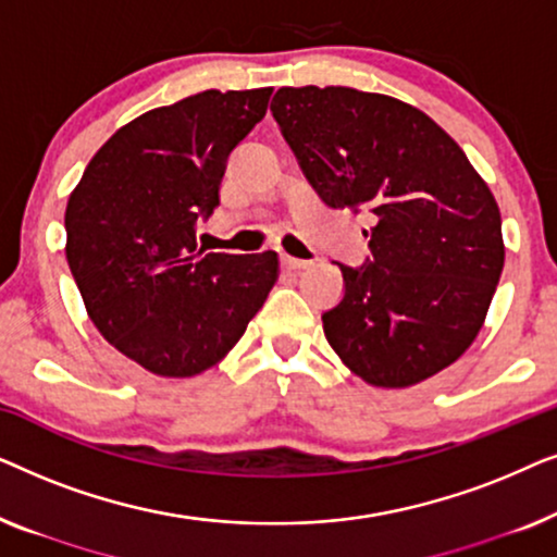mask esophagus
I'll use <instances>...</instances> for the list:
<instances>
[{
	"instance_id": "1",
	"label": "esophagus",
	"mask_w": 557,
	"mask_h": 557,
	"mask_svg": "<svg viewBox=\"0 0 557 557\" xmlns=\"http://www.w3.org/2000/svg\"><path fill=\"white\" fill-rule=\"evenodd\" d=\"M281 263H284L286 269H292V271H301V269H309V265H311V261H301V258H292L286 253H281Z\"/></svg>"
}]
</instances>
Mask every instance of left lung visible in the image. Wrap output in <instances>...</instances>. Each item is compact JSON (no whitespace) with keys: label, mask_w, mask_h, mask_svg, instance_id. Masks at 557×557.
I'll return each mask as SVG.
<instances>
[{"label":"left lung","mask_w":557,"mask_h":557,"mask_svg":"<svg viewBox=\"0 0 557 557\" xmlns=\"http://www.w3.org/2000/svg\"><path fill=\"white\" fill-rule=\"evenodd\" d=\"M271 113L304 177L334 210L370 212V258L339 263L324 334L364 383L408 387L467 352L505 265L486 182L436 121L345 86L278 88Z\"/></svg>","instance_id":"8db88e82"}]
</instances>
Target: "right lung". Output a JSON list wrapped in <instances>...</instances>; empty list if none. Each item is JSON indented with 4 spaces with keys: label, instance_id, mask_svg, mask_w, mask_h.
<instances>
[{
    "label": "right lung",
    "instance_id": "obj_1",
    "mask_svg": "<svg viewBox=\"0 0 557 557\" xmlns=\"http://www.w3.org/2000/svg\"><path fill=\"white\" fill-rule=\"evenodd\" d=\"M271 88L202 90L121 126L67 197L65 256L90 322L162 377H193L243 337L278 278L273 250L205 253L227 157Z\"/></svg>",
    "mask_w": 557,
    "mask_h": 557
}]
</instances>
